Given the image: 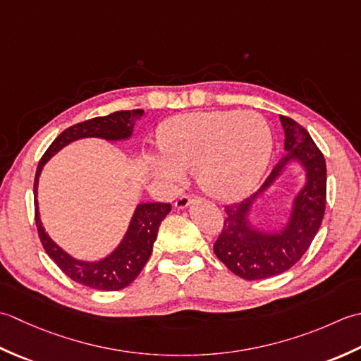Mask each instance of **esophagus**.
Masks as SVG:
<instances>
[{
  "label": "esophagus",
  "instance_id": "esophagus-1",
  "mask_svg": "<svg viewBox=\"0 0 361 361\" xmlns=\"http://www.w3.org/2000/svg\"><path fill=\"white\" fill-rule=\"evenodd\" d=\"M193 197L195 196H191V195H180L178 197V201H176V207H178V209H187L188 205L191 204V201H193Z\"/></svg>",
  "mask_w": 361,
  "mask_h": 361
}]
</instances>
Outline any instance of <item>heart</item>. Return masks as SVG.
I'll return each instance as SVG.
<instances>
[{"mask_svg": "<svg viewBox=\"0 0 361 361\" xmlns=\"http://www.w3.org/2000/svg\"><path fill=\"white\" fill-rule=\"evenodd\" d=\"M161 157L151 168L166 182H179L183 171L196 170L205 193L233 200L247 193L269 164L273 135L255 112L215 110L174 116L159 129Z\"/></svg>", "mask_w": 361, "mask_h": 361, "instance_id": "b5f03b06", "label": "heart"}]
</instances>
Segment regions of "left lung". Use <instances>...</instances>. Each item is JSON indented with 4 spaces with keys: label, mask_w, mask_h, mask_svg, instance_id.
Listing matches in <instances>:
<instances>
[{
    "label": "left lung",
    "mask_w": 361,
    "mask_h": 361,
    "mask_svg": "<svg viewBox=\"0 0 361 361\" xmlns=\"http://www.w3.org/2000/svg\"><path fill=\"white\" fill-rule=\"evenodd\" d=\"M285 132V156L279 160L263 185L238 204L226 205L227 216L213 251L233 274L259 281L285 273L300 260L319 231L326 210V160L307 129L281 115ZM291 159L306 170V183L295 197L290 218L281 231H260L248 223L250 209L264 190L274 185Z\"/></svg>",
    "instance_id": "1"
}]
</instances>
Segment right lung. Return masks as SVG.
Segmentation results:
<instances>
[{
	"label": "right lung",
	"instance_id": "1",
	"mask_svg": "<svg viewBox=\"0 0 361 361\" xmlns=\"http://www.w3.org/2000/svg\"><path fill=\"white\" fill-rule=\"evenodd\" d=\"M145 112L137 110H121L107 116H97V118L78 123L75 126L65 129L53 143L37 166L34 179V204H35V226L37 232L47 254L56 262V264L67 274L71 281L80 285L90 286L101 291H118L126 288L129 283L135 281V277L143 269L146 262L149 260L154 241L157 238L160 223L171 210V204L164 202H146L138 204L132 215L128 232L124 235L118 247L110 252L104 259L98 262H82L76 260L63 251L61 246L49 238L42 226L39 202H37V187H39L40 173L47 161L61 151L63 146L79 138L98 137L106 140H126L132 135L135 120Z\"/></svg>",
	"mask_w": 361,
	"mask_h": 361
}]
</instances>
